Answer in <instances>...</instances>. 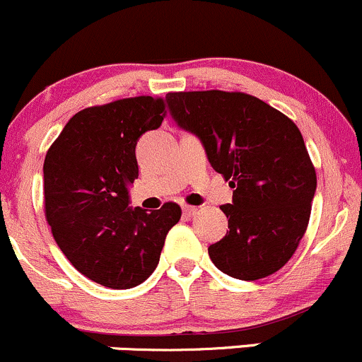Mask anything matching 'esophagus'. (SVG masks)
<instances>
[{
  "label": "esophagus",
  "instance_id": "esophagus-1",
  "mask_svg": "<svg viewBox=\"0 0 362 362\" xmlns=\"http://www.w3.org/2000/svg\"><path fill=\"white\" fill-rule=\"evenodd\" d=\"M182 209H184V214H187V216H194V214L199 211V209H197L196 206H189V204H185Z\"/></svg>",
  "mask_w": 362,
  "mask_h": 362
}]
</instances>
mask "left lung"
<instances>
[{"instance_id":"1","label":"left lung","mask_w":362,"mask_h":362,"mask_svg":"<svg viewBox=\"0 0 362 362\" xmlns=\"http://www.w3.org/2000/svg\"><path fill=\"white\" fill-rule=\"evenodd\" d=\"M166 101L233 189L232 204L221 206L230 230L208 249L214 266L247 281L273 275L299 247L311 216L316 170L300 130L245 93H168Z\"/></svg>"}]
</instances>
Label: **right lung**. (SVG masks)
<instances>
[{"mask_svg":"<svg viewBox=\"0 0 362 362\" xmlns=\"http://www.w3.org/2000/svg\"><path fill=\"white\" fill-rule=\"evenodd\" d=\"M163 98L136 96L89 106L70 118L45 158V213L58 247L77 272L110 288L142 284L160 263L182 209L129 208L139 177V137L161 125Z\"/></svg>","mask_w":362,"mask_h":362,"instance_id":"add662e5","label":"right lung"}]
</instances>
